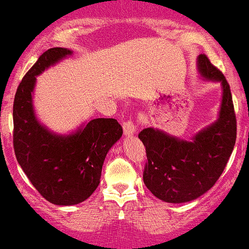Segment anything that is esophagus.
Listing matches in <instances>:
<instances>
[{"instance_id": "obj_1", "label": "esophagus", "mask_w": 249, "mask_h": 249, "mask_svg": "<svg viewBox=\"0 0 249 249\" xmlns=\"http://www.w3.org/2000/svg\"><path fill=\"white\" fill-rule=\"evenodd\" d=\"M123 130H124L125 137H130L136 132V126L131 120H127V122L123 123Z\"/></svg>"}]
</instances>
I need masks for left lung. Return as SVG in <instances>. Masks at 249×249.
<instances>
[{
	"instance_id": "left-lung-1",
	"label": "left lung",
	"mask_w": 249,
	"mask_h": 249,
	"mask_svg": "<svg viewBox=\"0 0 249 249\" xmlns=\"http://www.w3.org/2000/svg\"><path fill=\"white\" fill-rule=\"evenodd\" d=\"M197 69L203 80L222 86L216 122L190 141L154 127L138 135L148 159L143 181L156 198L167 203H187L208 192L226 168L236 141V118L226 77L205 54L197 57Z\"/></svg>"
}]
</instances>
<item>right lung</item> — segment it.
Segmentation results:
<instances>
[{"mask_svg": "<svg viewBox=\"0 0 249 249\" xmlns=\"http://www.w3.org/2000/svg\"><path fill=\"white\" fill-rule=\"evenodd\" d=\"M72 51L53 48L44 52L18 87L13 106V143L17 160L39 193L56 205H76L100 184L109 149L123 135L113 118H96L75 131L56 133L39 122L33 105L36 76Z\"/></svg>", "mask_w": 249, "mask_h": 249, "instance_id": "obj_1", "label": "right lung"}]
</instances>
